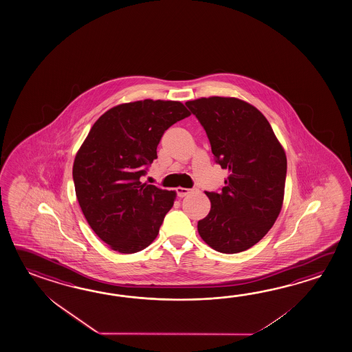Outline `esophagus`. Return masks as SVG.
<instances>
[{"mask_svg": "<svg viewBox=\"0 0 352 352\" xmlns=\"http://www.w3.org/2000/svg\"><path fill=\"white\" fill-rule=\"evenodd\" d=\"M190 192H192V189H188V188H177V194H178V197H180V198L186 197V195H188Z\"/></svg>", "mask_w": 352, "mask_h": 352, "instance_id": "34e87169", "label": "esophagus"}]
</instances>
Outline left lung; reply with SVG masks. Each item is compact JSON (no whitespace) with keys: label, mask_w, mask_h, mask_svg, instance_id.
Returning a JSON list of instances; mask_svg holds the SVG:
<instances>
[{"label":"left lung","mask_w":352,"mask_h":352,"mask_svg":"<svg viewBox=\"0 0 352 352\" xmlns=\"http://www.w3.org/2000/svg\"><path fill=\"white\" fill-rule=\"evenodd\" d=\"M206 130L215 163L228 169L221 192H206L210 212L201 239L221 253L243 252L265 237L280 214L287 159L265 115L236 98L186 102Z\"/></svg>","instance_id":"obj_1"}]
</instances>
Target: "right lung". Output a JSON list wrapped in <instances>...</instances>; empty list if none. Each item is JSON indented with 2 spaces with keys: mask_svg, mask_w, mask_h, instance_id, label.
<instances>
[{
  "mask_svg": "<svg viewBox=\"0 0 352 352\" xmlns=\"http://www.w3.org/2000/svg\"><path fill=\"white\" fill-rule=\"evenodd\" d=\"M190 113L179 101L122 104L94 124L72 166L80 208L114 251L135 253L157 238L175 192L142 184L165 130Z\"/></svg>",
  "mask_w": 352,
  "mask_h": 352,
  "instance_id": "right-lung-1",
  "label": "right lung"
}]
</instances>
